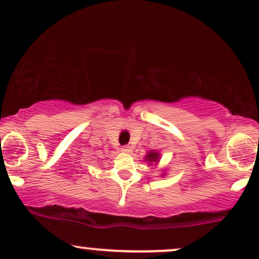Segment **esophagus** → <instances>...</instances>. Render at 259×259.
<instances>
[{"mask_svg": "<svg viewBox=\"0 0 259 259\" xmlns=\"http://www.w3.org/2000/svg\"><path fill=\"white\" fill-rule=\"evenodd\" d=\"M121 151H123V153H131V151H132V147H131V145H122V147H121Z\"/></svg>", "mask_w": 259, "mask_h": 259, "instance_id": "1", "label": "esophagus"}]
</instances>
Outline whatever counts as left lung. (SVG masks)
<instances>
[{
    "mask_svg": "<svg viewBox=\"0 0 259 259\" xmlns=\"http://www.w3.org/2000/svg\"><path fill=\"white\" fill-rule=\"evenodd\" d=\"M147 160L148 161H151V162H155V161L159 160V154L153 153V151H151V153H149L147 155Z\"/></svg>",
    "mask_w": 259,
    "mask_h": 259,
    "instance_id": "8db88e82",
    "label": "left lung"
}]
</instances>
